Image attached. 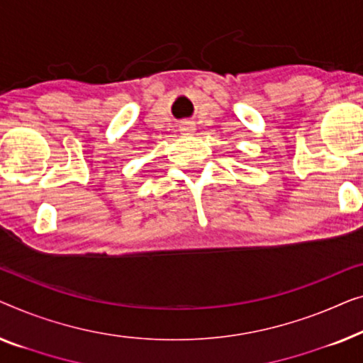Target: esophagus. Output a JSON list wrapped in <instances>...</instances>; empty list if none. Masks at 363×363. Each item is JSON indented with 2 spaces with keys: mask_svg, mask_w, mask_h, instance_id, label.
<instances>
[{
  "mask_svg": "<svg viewBox=\"0 0 363 363\" xmlns=\"http://www.w3.org/2000/svg\"><path fill=\"white\" fill-rule=\"evenodd\" d=\"M181 131L182 133H187V135H191V133H194V126L191 123H184L181 126Z\"/></svg>",
  "mask_w": 363,
  "mask_h": 363,
  "instance_id": "1",
  "label": "esophagus"
}]
</instances>
